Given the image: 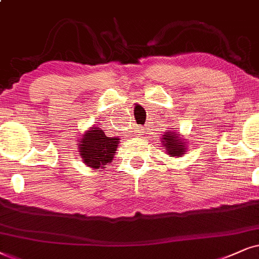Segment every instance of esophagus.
I'll return each instance as SVG.
<instances>
[{
	"label": "esophagus",
	"instance_id": "obj_1",
	"mask_svg": "<svg viewBox=\"0 0 259 259\" xmlns=\"http://www.w3.org/2000/svg\"><path fill=\"white\" fill-rule=\"evenodd\" d=\"M145 127L143 126H139L137 127V135H139L140 137H142L143 135H145Z\"/></svg>",
	"mask_w": 259,
	"mask_h": 259
}]
</instances>
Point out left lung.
Segmentation results:
<instances>
[{
  "instance_id": "8db88e82",
  "label": "left lung",
  "mask_w": 259,
  "mask_h": 259,
  "mask_svg": "<svg viewBox=\"0 0 259 259\" xmlns=\"http://www.w3.org/2000/svg\"><path fill=\"white\" fill-rule=\"evenodd\" d=\"M185 139H182L181 134L175 132L173 129L166 130L165 135H162L161 137V143L165 152H167L169 156H176V158H179L185 153Z\"/></svg>"
}]
</instances>
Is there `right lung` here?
I'll list each match as a JSON object with an SVG mask.
<instances>
[{
  "instance_id": "right-lung-1",
  "label": "right lung",
  "mask_w": 259,
  "mask_h": 259,
  "mask_svg": "<svg viewBox=\"0 0 259 259\" xmlns=\"http://www.w3.org/2000/svg\"><path fill=\"white\" fill-rule=\"evenodd\" d=\"M81 137L76 147L88 167L100 169L112 161L119 139L106 136L104 130L98 126L90 127Z\"/></svg>"
}]
</instances>
